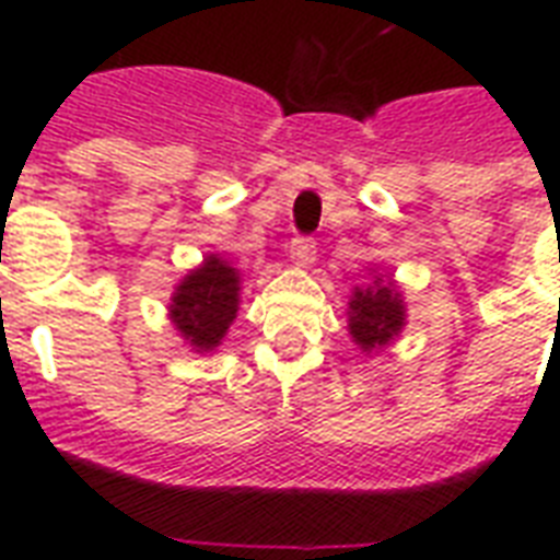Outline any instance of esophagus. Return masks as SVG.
I'll list each match as a JSON object with an SVG mask.
<instances>
[{
	"mask_svg": "<svg viewBox=\"0 0 560 560\" xmlns=\"http://www.w3.org/2000/svg\"><path fill=\"white\" fill-rule=\"evenodd\" d=\"M316 258V246L311 237H293V244H290V264L296 267V270H307Z\"/></svg>",
	"mask_w": 560,
	"mask_h": 560,
	"instance_id": "34e87169",
	"label": "esophagus"
}]
</instances>
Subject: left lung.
<instances>
[{
	"label": "left lung",
	"mask_w": 560,
	"mask_h": 560,
	"mask_svg": "<svg viewBox=\"0 0 560 560\" xmlns=\"http://www.w3.org/2000/svg\"><path fill=\"white\" fill-rule=\"evenodd\" d=\"M346 314H349L351 342L369 358L381 354L386 346L398 340L407 325V305H404L398 281L392 276L383 279L381 272H374V281L366 288L351 290Z\"/></svg>",
	"instance_id": "left-lung-1"
}]
</instances>
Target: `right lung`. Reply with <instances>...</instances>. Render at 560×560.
Instances as JSON below:
<instances>
[{
    "label": "right lung",
    "instance_id": "1",
    "mask_svg": "<svg viewBox=\"0 0 560 560\" xmlns=\"http://www.w3.org/2000/svg\"><path fill=\"white\" fill-rule=\"evenodd\" d=\"M241 305V272L237 267L209 253L194 270H188L168 302V319L174 331L197 354H211L235 323Z\"/></svg>",
    "mask_w": 560,
    "mask_h": 560
}]
</instances>
